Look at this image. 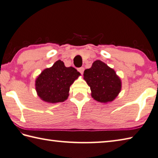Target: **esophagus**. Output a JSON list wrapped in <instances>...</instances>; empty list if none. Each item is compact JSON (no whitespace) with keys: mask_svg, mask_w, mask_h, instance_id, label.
Listing matches in <instances>:
<instances>
[{"mask_svg":"<svg viewBox=\"0 0 158 158\" xmlns=\"http://www.w3.org/2000/svg\"><path fill=\"white\" fill-rule=\"evenodd\" d=\"M77 70H78L79 72L82 75V74L83 73V71H84V68H83V67H80Z\"/></svg>","mask_w":158,"mask_h":158,"instance_id":"1","label":"esophagus"}]
</instances>
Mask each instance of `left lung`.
Listing matches in <instances>:
<instances>
[{
  "instance_id": "obj_1",
  "label": "left lung",
  "mask_w": 158,
  "mask_h": 158,
  "mask_svg": "<svg viewBox=\"0 0 158 158\" xmlns=\"http://www.w3.org/2000/svg\"><path fill=\"white\" fill-rule=\"evenodd\" d=\"M83 77L90 88L92 98L98 102L112 101L121 89V81L115 71L100 60L85 70Z\"/></svg>"
}]
</instances>
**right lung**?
<instances>
[{
    "label": "right lung",
    "instance_id": "add662e5",
    "mask_svg": "<svg viewBox=\"0 0 158 158\" xmlns=\"http://www.w3.org/2000/svg\"><path fill=\"white\" fill-rule=\"evenodd\" d=\"M80 73L73 67H66L58 60L42 71L35 81V89L41 99L51 103L63 102L69 97L70 86Z\"/></svg>",
    "mask_w": 158,
    "mask_h": 158
}]
</instances>
